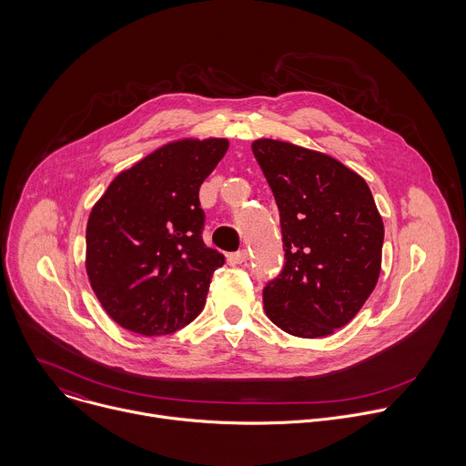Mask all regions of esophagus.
Returning a JSON list of instances; mask_svg holds the SVG:
<instances>
[{
  "label": "esophagus",
  "instance_id": "esophagus-1",
  "mask_svg": "<svg viewBox=\"0 0 466 466\" xmlns=\"http://www.w3.org/2000/svg\"><path fill=\"white\" fill-rule=\"evenodd\" d=\"M247 259H248V252H247L245 248L228 254V263H230V265H241V263H245Z\"/></svg>",
  "mask_w": 466,
  "mask_h": 466
}]
</instances>
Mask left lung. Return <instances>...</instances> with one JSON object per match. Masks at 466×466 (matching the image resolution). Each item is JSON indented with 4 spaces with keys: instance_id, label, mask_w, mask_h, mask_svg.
<instances>
[{
    "instance_id": "1",
    "label": "left lung",
    "mask_w": 466,
    "mask_h": 466,
    "mask_svg": "<svg viewBox=\"0 0 466 466\" xmlns=\"http://www.w3.org/2000/svg\"><path fill=\"white\" fill-rule=\"evenodd\" d=\"M252 153L280 212L284 269L263 288L268 317L315 339L349 324L376 288L383 221L367 182L324 153L256 140Z\"/></svg>"
}]
</instances>
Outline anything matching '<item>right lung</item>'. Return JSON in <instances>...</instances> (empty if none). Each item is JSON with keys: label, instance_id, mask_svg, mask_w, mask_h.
<instances>
[{"label": "right lung", "instance_id": "1", "mask_svg": "<svg viewBox=\"0 0 466 466\" xmlns=\"http://www.w3.org/2000/svg\"><path fill=\"white\" fill-rule=\"evenodd\" d=\"M228 140H178L121 171L86 225V273L108 317L140 336H167L203 311L225 256L203 241L198 187Z\"/></svg>", "mask_w": 466, "mask_h": 466}]
</instances>
